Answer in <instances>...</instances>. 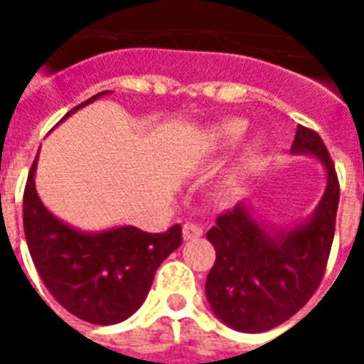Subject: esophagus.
Listing matches in <instances>:
<instances>
[{
    "label": "esophagus",
    "instance_id": "esophagus-1",
    "mask_svg": "<svg viewBox=\"0 0 364 364\" xmlns=\"http://www.w3.org/2000/svg\"><path fill=\"white\" fill-rule=\"evenodd\" d=\"M202 228L198 225H193V223H187V225H183V238L185 240H196L202 236Z\"/></svg>",
    "mask_w": 364,
    "mask_h": 364
}]
</instances>
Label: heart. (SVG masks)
<instances>
[{
    "label": "heart",
    "mask_w": 364,
    "mask_h": 364,
    "mask_svg": "<svg viewBox=\"0 0 364 364\" xmlns=\"http://www.w3.org/2000/svg\"><path fill=\"white\" fill-rule=\"evenodd\" d=\"M245 128H247V124L242 119H228V121L221 122V124L213 128L211 139L217 145H230V143L238 141L240 137L243 136ZM260 149H262V139L260 137H253L249 141L247 149H245V160H247L249 164L257 160V156L260 154Z\"/></svg>",
    "instance_id": "obj_1"
}]
</instances>
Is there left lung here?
Wrapping results in <instances>:
<instances>
[{
    "instance_id": "8db88e82",
    "label": "left lung",
    "mask_w": 364,
    "mask_h": 364,
    "mask_svg": "<svg viewBox=\"0 0 364 364\" xmlns=\"http://www.w3.org/2000/svg\"><path fill=\"white\" fill-rule=\"evenodd\" d=\"M293 153H310L327 168V188L306 225L272 236L243 204L217 217L205 238L215 264L205 279L211 310L242 333H264L293 317L316 293L334 238L340 183L334 162L316 130L299 124Z\"/></svg>"
}]
</instances>
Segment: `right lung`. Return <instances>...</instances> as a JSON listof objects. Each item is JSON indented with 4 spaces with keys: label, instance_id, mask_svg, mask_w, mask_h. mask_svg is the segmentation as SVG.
Returning <instances> with one entry per match:
<instances>
[{
    "label": "right lung",
    "instance_id": "obj_1",
    "mask_svg": "<svg viewBox=\"0 0 364 364\" xmlns=\"http://www.w3.org/2000/svg\"><path fill=\"white\" fill-rule=\"evenodd\" d=\"M104 94L107 90L73 107L68 115ZM36 164L37 159L28 173L22 210L26 242L45 287L82 321H124L143 304L160 262L183 243L181 225L160 234L136 227L79 232L43 205L33 183Z\"/></svg>",
    "mask_w": 364,
    "mask_h": 364
}]
</instances>
